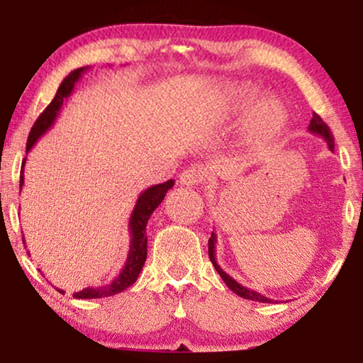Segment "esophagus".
I'll return each instance as SVG.
<instances>
[{"instance_id": "34e87169", "label": "esophagus", "mask_w": 363, "mask_h": 363, "mask_svg": "<svg viewBox=\"0 0 363 363\" xmlns=\"http://www.w3.org/2000/svg\"><path fill=\"white\" fill-rule=\"evenodd\" d=\"M203 180H205V173H203L200 168L191 167V168H186V170L182 172L180 180H178V182H180L182 186L191 188V186L200 185Z\"/></svg>"}]
</instances>
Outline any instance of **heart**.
Segmentation results:
<instances>
[{
	"instance_id": "obj_1",
	"label": "heart",
	"mask_w": 363,
	"mask_h": 363,
	"mask_svg": "<svg viewBox=\"0 0 363 363\" xmlns=\"http://www.w3.org/2000/svg\"><path fill=\"white\" fill-rule=\"evenodd\" d=\"M257 87L235 84L223 102V121H241L247 117L246 132L251 142L262 145L279 137L287 123V111L277 99H261Z\"/></svg>"
}]
</instances>
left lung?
Wrapping results in <instances>:
<instances>
[{
	"instance_id": "left-lung-1",
	"label": "left lung",
	"mask_w": 363,
	"mask_h": 363,
	"mask_svg": "<svg viewBox=\"0 0 363 363\" xmlns=\"http://www.w3.org/2000/svg\"><path fill=\"white\" fill-rule=\"evenodd\" d=\"M307 130H309L311 133H314V135H319V137L324 138V140L327 142V145H329V150L334 152V137H332L330 128L327 127V123L322 121V118L317 116V113L312 116V121L309 123V127H307ZM215 251H216V235H215V231H213L211 238L208 240V256H210V261L213 262V266H215L218 274H220L221 279L226 282V286L230 287V289L235 292V294L242 297V299L257 301V302H269V304H271V302H274L272 299H269V297L262 296L261 292L252 291V289H250V287H245L242 284H240V282H238L236 279H233L230 274H226V272L221 269V266L216 262V252Z\"/></svg>"
}]
</instances>
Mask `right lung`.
Instances as JSON below:
<instances>
[{
    "label": "right lung",
    "mask_w": 363,
    "mask_h": 363,
    "mask_svg": "<svg viewBox=\"0 0 363 363\" xmlns=\"http://www.w3.org/2000/svg\"><path fill=\"white\" fill-rule=\"evenodd\" d=\"M91 69L89 66L79 67L76 71H72L69 76L64 79L59 86L56 96H54L52 102L49 104L41 116L38 117V121L34 122V125L29 132L28 143H26V152L31 150L39 138H41L44 133H46L49 128L54 125L56 118L61 112L62 104L66 99L71 96L74 91V86L79 79L82 77V74ZM24 163H26V158L23 160V168H21V177H19V190H21L24 185ZM175 185V182L168 180L165 183H160V185H153L147 190H143L137 198L135 206H133V211L130 215V221H128V231H130V246H128V255L127 261L123 264L122 271L118 272V276L113 277L112 282H108L106 286H89L86 289L74 292V297L76 299H99V297H108L113 294H118V292L125 291L127 287H130L133 282L137 281L138 274H140L143 264H145L147 259V223L150 220L152 213L157 210L158 205L163 201L167 191ZM56 289L64 294L62 289Z\"/></svg>",
    "instance_id": "right-lung-1"
}]
</instances>
